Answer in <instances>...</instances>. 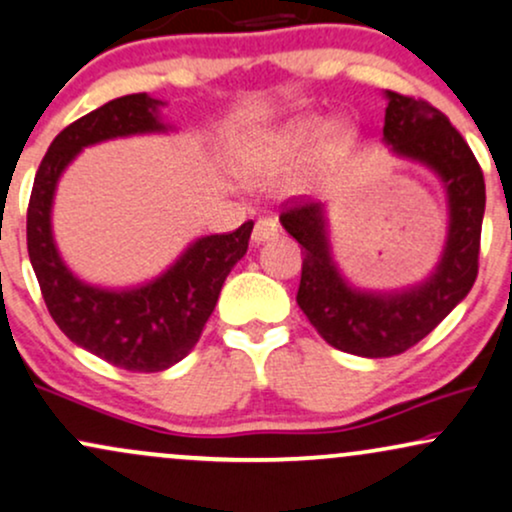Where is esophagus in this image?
<instances>
[{"label":"esophagus","mask_w":512,"mask_h":512,"mask_svg":"<svg viewBox=\"0 0 512 512\" xmlns=\"http://www.w3.org/2000/svg\"><path fill=\"white\" fill-rule=\"evenodd\" d=\"M276 236H279V223L274 219H260L255 223V228H252V243L255 245L267 243V240H272Z\"/></svg>","instance_id":"1"}]
</instances>
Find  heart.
Returning a JSON list of instances; mask_svg holds the SVG:
<instances>
[{
    "label": "heart",
    "instance_id": "obj_1",
    "mask_svg": "<svg viewBox=\"0 0 512 512\" xmlns=\"http://www.w3.org/2000/svg\"><path fill=\"white\" fill-rule=\"evenodd\" d=\"M354 142V129L346 122L334 120L327 125L322 115H298L281 125L252 132L236 154V170L252 185H269L301 168L298 185H310L315 175L325 173L337 163Z\"/></svg>",
    "mask_w": 512,
    "mask_h": 512
}]
</instances>
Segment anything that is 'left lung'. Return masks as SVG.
Masks as SVG:
<instances>
[{
    "label": "left lung",
    "mask_w": 512,
    "mask_h": 512,
    "mask_svg": "<svg viewBox=\"0 0 512 512\" xmlns=\"http://www.w3.org/2000/svg\"><path fill=\"white\" fill-rule=\"evenodd\" d=\"M385 98L387 149L433 170L448 197V238L436 269L407 289H356L332 257L325 204L298 202L279 216L303 252L296 303L327 344L363 358H387L411 349L464 301L479 272L486 207L484 173L448 117L426 101L395 91H385Z\"/></svg>",
    "instance_id": "1"
}]
</instances>
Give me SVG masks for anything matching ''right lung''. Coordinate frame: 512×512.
Listing matches in <instances>:
<instances>
[{
	"label": "right lung",
	"mask_w": 512,
	"mask_h": 512,
	"mask_svg": "<svg viewBox=\"0 0 512 512\" xmlns=\"http://www.w3.org/2000/svg\"><path fill=\"white\" fill-rule=\"evenodd\" d=\"M163 105L149 93H132L64 127L35 173L26 221L28 257L52 320L76 346L134 373L166 370L195 349L255 226L245 221L233 233L192 240L166 272L129 289L88 284L67 267L52 233L62 173L86 146L170 132L173 127L161 120Z\"/></svg>",
	"instance_id": "obj_1"
}]
</instances>
